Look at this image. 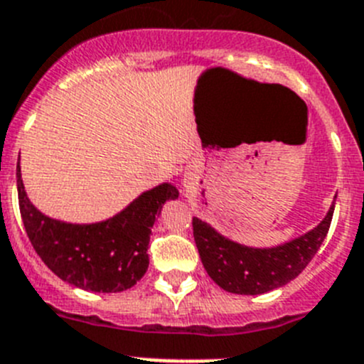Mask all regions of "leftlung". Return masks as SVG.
<instances>
[{"label": "left lung", "mask_w": 364, "mask_h": 364, "mask_svg": "<svg viewBox=\"0 0 364 364\" xmlns=\"http://www.w3.org/2000/svg\"><path fill=\"white\" fill-rule=\"evenodd\" d=\"M334 205L314 230L277 247H247L193 217V239L206 273L224 291L262 294L294 280L318 253L331 228Z\"/></svg>", "instance_id": "1"}]
</instances>
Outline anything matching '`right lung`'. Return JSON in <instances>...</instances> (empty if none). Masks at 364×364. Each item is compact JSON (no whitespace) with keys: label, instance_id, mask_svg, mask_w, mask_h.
<instances>
[{"label":"right lung","instance_id":"obj_1","mask_svg":"<svg viewBox=\"0 0 364 364\" xmlns=\"http://www.w3.org/2000/svg\"><path fill=\"white\" fill-rule=\"evenodd\" d=\"M19 212L33 250L68 284L93 293L131 289L149 267V240L156 217L179 192L161 183L102 223L70 224L41 213L26 198L18 161Z\"/></svg>","mask_w":364,"mask_h":364}]
</instances>
